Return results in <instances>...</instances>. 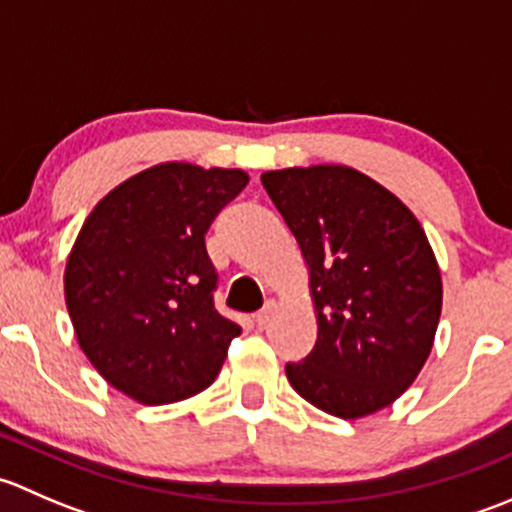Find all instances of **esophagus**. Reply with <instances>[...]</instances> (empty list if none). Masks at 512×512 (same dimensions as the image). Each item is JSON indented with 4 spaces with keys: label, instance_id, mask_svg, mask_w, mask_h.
I'll return each instance as SVG.
<instances>
[{
    "label": "esophagus",
    "instance_id": "34e87169",
    "mask_svg": "<svg viewBox=\"0 0 512 512\" xmlns=\"http://www.w3.org/2000/svg\"><path fill=\"white\" fill-rule=\"evenodd\" d=\"M275 302H267L265 304V309H260V312L255 314V324L257 327H267V324H270V319H272V314H275Z\"/></svg>",
    "mask_w": 512,
    "mask_h": 512
}]
</instances>
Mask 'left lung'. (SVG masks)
Here are the masks:
<instances>
[{
	"label": "left lung",
	"mask_w": 512,
	"mask_h": 512,
	"mask_svg": "<svg viewBox=\"0 0 512 512\" xmlns=\"http://www.w3.org/2000/svg\"><path fill=\"white\" fill-rule=\"evenodd\" d=\"M309 272L317 344L287 364L292 389L324 414L364 418L421 374L441 319L443 282L416 215L352 165L262 173Z\"/></svg>",
	"instance_id": "left-lung-1"
}]
</instances>
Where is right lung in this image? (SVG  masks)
Listing matches in <instances>:
<instances>
[{"instance_id":"add662e5","label":"right lung","mask_w":512,"mask_h":512,"mask_svg":"<svg viewBox=\"0 0 512 512\" xmlns=\"http://www.w3.org/2000/svg\"><path fill=\"white\" fill-rule=\"evenodd\" d=\"M247 183L240 168L168 160L118 183L81 225L66 309L81 352L128 399L175 404L223 369L242 329L213 307L205 232Z\"/></svg>"}]
</instances>
